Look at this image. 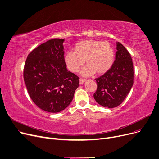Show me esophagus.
I'll return each mask as SVG.
<instances>
[{
  "label": "esophagus",
  "instance_id": "34e87169",
  "mask_svg": "<svg viewBox=\"0 0 159 159\" xmlns=\"http://www.w3.org/2000/svg\"><path fill=\"white\" fill-rule=\"evenodd\" d=\"M86 81V79H79V82H80V84H82Z\"/></svg>",
  "mask_w": 159,
  "mask_h": 159
}]
</instances>
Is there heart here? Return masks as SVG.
I'll return each instance as SVG.
<instances>
[{"mask_svg":"<svg viewBox=\"0 0 159 159\" xmlns=\"http://www.w3.org/2000/svg\"><path fill=\"white\" fill-rule=\"evenodd\" d=\"M75 52L69 51L64 57V61L68 70L77 72L86 62L87 65L80 72L88 77L103 74L109 71L114 61V50L107 42L98 40H85L79 42L75 46Z\"/></svg>","mask_w":159,"mask_h":159,"instance_id":"heart-1","label":"heart"}]
</instances>
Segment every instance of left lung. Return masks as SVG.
<instances>
[{"mask_svg": "<svg viewBox=\"0 0 159 159\" xmlns=\"http://www.w3.org/2000/svg\"><path fill=\"white\" fill-rule=\"evenodd\" d=\"M95 80L97 89L93 97L96 102L104 107L113 108L119 106L129 93L133 84L132 58L119 42L111 68Z\"/></svg>", "mask_w": 159, "mask_h": 159, "instance_id": "1", "label": "left lung"}]
</instances>
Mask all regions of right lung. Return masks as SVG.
Instances as JSON below:
<instances>
[{
    "instance_id": "1",
    "label": "right lung",
    "mask_w": 159,
    "mask_h": 159,
    "mask_svg": "<svg viewBox=\"0 0 159 159\" xmlns=\"http://www.w3.org/2000/svg\"><path fill=\"white\" fill-rule=\"evenodd\" d=\"M63 39H53L28 55L24 80L32 101L41 110L58 113L68 107L79 86V78L68 71Z\"/></svg>"
}]
</instances>
